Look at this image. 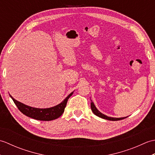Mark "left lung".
I'll use <instances>...</instances> for the list:
<instances>
[{
    "mask_svg": "<svg viewBox=\"0 0 155 155\" xmlns=\"http://www.w3.org/2000/svg\"><path fill=\"white\" fill-rule=\"evenodd\" d=\"M91 110L93 111V113L97 115V117L102 118H104V119H107L108 120H112V121H115V120H120L122 119H124V118H127L126 117H120V118H114V117H108L107 115H105L104 114H103L102 113L98 110L97 107H95V105L94 104V103L93 101H91Z\"/></svg>",
    "mask_w": 155,
    "mask_h": 155,
    "instance_id": "8db88e82",
    "label": "left lung"
}]
</instances>
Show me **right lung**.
Returning <instances> with one entry per match:
<instances>
[{"label":"right lung","mask_w":155,"mask_h":155,"mask_svg":"<svg viewBox=\"0 0 155 155\" xmlns=\"http://www.w3.org/2000/svg\"><path fill=\"white\" fill-rule=\"evenodd\" d=\"M73 92H72L70 94H68L61 103L56 105L54 107L47 108H39L29 107L28 105H26L21 103V102L15 100L11 94H10V97L14 101L15 104L18 107L19 110L22 114H25L26 116L34 118L36 120L49 121L57 119V118L61 116L62 113H64L68 99L72 96Z\"/></svg>","instance_id":"add662e5"}]
</instances>
